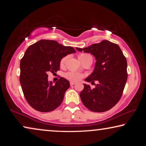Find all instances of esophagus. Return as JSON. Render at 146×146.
<instances>
[{"label":"esophagus","instance_id":"34e87169","mask_svg":"<svg viewBox=\"0 0 146 146\" xmlns=\"http://www.w3.org/2000/svg\"><path fill=\"white\" fill-rule=\"evenodd\" d=\"M75 82H70V85L72 86H73V85H75Z\"/></svg>","mask_w":146,"mask_h":146}]
</instances>
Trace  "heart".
<instances>
[{
  "instance_id": "b5f03b06",
  "label": "heart",
  "mask_w": 146,
  "mask_h": 146,
  "mask_svg": "<svg viewBox=\"0 0 146 146\" xmlns=\"http://www.w3.org/2000/svg\"><path fill=\"white\" fill-rule=\"evenodd\" d=\"M78 59L80 62H82L83 60H86L89 57H91V56L87 53H81L78 55ZM67 60V56H65L61 59L60 62V66H63L64 64L66 63V61ZM65 78H66L68 80L71 81V82H77V81L80 80L84 77V75L78 72H73V71H69V72L65 73L64 75Z\"/></svg>"
}]
</instances>
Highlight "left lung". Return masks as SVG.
<instances>
[{"mask_svg":"<svg viewBox=\"0 0 146 146\" xmlns=\"http://www.w3.org/2000/svg\"><path fill=\"white\" fill-rule=\"evenodd\" d=\"M79 51L92 54L96 58L93 72L85 79L91 84L98 82L95 88L84 84L80 97L86 108L93 112L110 110L120 100L127 78V60L117 44L104 40Z\"/></svg>","mask_w":146,"mask_h":146,"instance_id":"1","label":"left lung"}]
</instances>
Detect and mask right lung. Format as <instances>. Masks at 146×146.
<instances>
[{
    "mask_svg": "<svg viewBox=\"0 0 146 146\" xmlns=\"http://www.w3.org/2000/svg\"><path fill=\"white\" fill-rule=\"evenodd\" d=\"M75 52L72 47L51 40H40L26 49L20 64V82L26 100L35 110L49 112L62 102L70 82L60 77L53 85L47 73L60 70L61 59Z\"/></svg>",
    "mask_w": 146,
    "mask_h": 146,
    "instance_id": "right-lung-1",
    "label": "right lung"
}]
</instances>
